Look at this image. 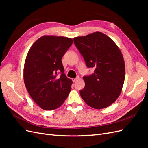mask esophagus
<instances>
[{"label": "esophagus", "mask_w": 148, "mask_h": 148, "mask_svg": "<svg viewBox=\"0 0 148 148\" xmlns=\"http://www.w3.org/2000/svg\"><path fill=\"white\" fill-rule=\"evenodd\" d=\"M78 79H79V77H77L76 78H73V79H72V81H73V82H75L77 81V80Z\"/></svg>", "instance_id": "1"}]
</instances>
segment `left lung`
Masks as SVG:
<instances>
[{
    "label": "left lung",
    "instance_id": "left-lung-1",
    "mask_svg": "<svg viewBox=\"0 0 148 148\" xmlns=\"http://www.w3.org/2000/svg\"><path fill=\"white\" fill-rule=\"evenodd\" d=\"M92 75L84 76V88L80 96L86 104L100 109L111 105L122 91L125 75L124 60L119 48L107 35L95 32L73 38Z\"/></svg>",
    "mask_w": 148,
    "mask_h": 148
}]
</instances>
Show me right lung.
Returning <instances> with one entry per match:
<instances>
[{"mask_svg": "<svg viewBox=\"0 0 148 148\" xmlns=\"http://www.w3.org/2000/svg\"><path fill=\"white\" fill-rule=\"evenodd\" d=\"M72 43L71 38L44 36L33 44L26 56L23 73L25 86L42 109L58 108L71 91L72 81L64 73L62 58ZM59 73L61 77H57Z\"/></svg>", "mask_w": 148, "mask_h": 148, "instance_id": "add662e5", "label": "right lung"}]
</instances>
